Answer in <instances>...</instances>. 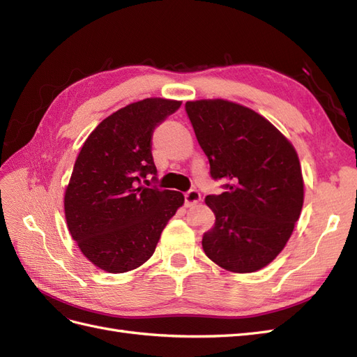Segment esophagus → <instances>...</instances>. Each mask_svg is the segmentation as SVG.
<instances>
[{
    "instance_id": "esophagus-1",
    "label": "esophagus",
    "mask_w": 357,
    "mask_h": 357,
    "mask_svg": "<svg viewBox=\"0 0 357 357\" xmlns=\"http://www.w3.org/2000/svg\"><path fill=\"white\" fill-rule=\"evenodd\" d=\"M201 201V193L195 189L189 190L186 195H185V202H186V207H192V205H195Z\"/></svg>"
}]
</instances>
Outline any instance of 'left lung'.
Masks as SVG:
<instances>
[{
	"mask_svg": "<svg viewBox=\"0 0 357 357\" xmlns=\"http://www.w3.org/2000/svg\"><path fill=\"white\" fill-rule=\"evenodd\" d=\"M186 113L211 177L226 181V192L205 198L215 222L202 236L204 252L226 271H259L283 250L304 204L296 150L244 105L188 101Z\"/></svg>",
	"mask_w": 357,
	"mask_h": 357,
	"instance_id": "obj_1",
	"label": "left lung"
}]
</instances>
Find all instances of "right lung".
Listing matches in <instances>:
<instances>
[{
  "label": "right lung",
  "instance_id": "add662e5",
  "mask_svg": "<svg viewBox=\"0 0 357 357\" xmlns=\"http://www.w3.org/2000/svg\"><path fill=\"white\" fill-rule=\"evenodd\" d=\"M180 105L146 98L123 107L93 129L75 159L63 197L67 226L82 253L102 271L121 274L149 261L185 202L181 192L142 186L146 176H156L155 128Z\"/></svg>",
  "mask_w": 357,
  "mask_h": 357
}]
</instances>
